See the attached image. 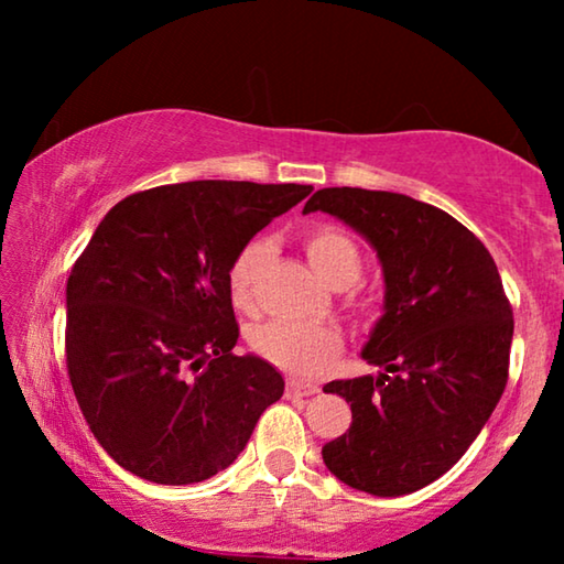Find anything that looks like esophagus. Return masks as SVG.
Wrapping results in <instances>:
<instances>
[{"mask_svg":"<svg viewBox=\"0 0 564 564\" xmlns=\"http://www.w3.org/2000/svg\"><path fill=\"white\" fill-rule=\"evenodd\" d=\"M315 392H318L315 384H303L295 380L288 382V398H307V395H315Z\"/></svg>","mask_w":564,"mask_h":564,"instance_id":"34e87169","label":"esophagus"}]
</instances>
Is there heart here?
<instances>
[{
    "label": "heart",
    "instance_id": "heart-1",
    "mask_svg": "<svg viewBox=\"0 0 564 564\" xmlns=\"http://www.w3.org/2000/svg\"><path fill=\"white\" fill-rule=\"evenodd\" d=\"M272 241L253 238L236 253L228 269V290L236 307L253 305V288L261 272L272 259ZM307 259L323 282L346 284L357 282L361 272L359 246L346 230L336 226H315L305 236ZM251 349L272 361L284 372L300 377H315L326 369L341 349V334L334 326L323 323H297V321H272L257 326L249 336Z\"/></svg>",
    "mask_w": 564,
    "mask_h": 564
}]
</instances>
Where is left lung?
<instances>
[{
    "label": "left lung",
    "instance_id": "left-lung-1",
    "mask_svg": "<svg viewBox=\"0 0 564 564\" xmlns=\"http://www.w3.org/2000/svg\"><path fill=\"white\" fill-rule=\"evenodd\" d=\"M328 213L372 246L382 315L361 359L382 372L334 380L351 426L323 462L354 490L398 498L457 465L508 380L513 311L480 238L434 205L398 192L328 187L303 213Z\"/></svg>",
    "mask_w": 564,
    "mask_h": 564
}]
</instances>
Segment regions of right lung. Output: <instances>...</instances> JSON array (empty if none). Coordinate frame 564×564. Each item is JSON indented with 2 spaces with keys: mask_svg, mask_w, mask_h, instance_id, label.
Segmentation results:
<instances>
[{
  "mask_svg": "<svg viewBox=\"0 0 564 564\" xmlns=\"http://www.w3.org/2000/svg\"><path fill=\"white\" fill-rule=\"evenodd\" d=\"M311 184L184 182L135 192L99 223L66 282L76 403L122 469L159 485L218 475L284 380L236 357L230 261Z\"/></svg>",
  "mask_w": 564,
  "mask_h": 564,
  "instance_id": "obj_1",
  "label": "right lung"
}]
</instances>
